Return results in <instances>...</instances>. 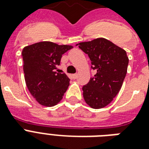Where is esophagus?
I'll return each instance as SVG.
<instances>
[{
  "mask_svg": "<svg viewBox=\"0 0 149 149\" xmlns=\"http://www.w3.org/2000/svg\"><path fill=\"white\" fill-rule=\"evenodd\" d=\"M72 79H77V74H73V75H72Z\"/></svg>",
  "mask_w": 149,
  "mask_h": 149,
  "instance_id": "34e87169",
  "label": "esophagus"
}]
</instances>
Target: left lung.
Wrapping results in <instances>:
<instances>
[{"label":"left lung","mask_w":149,"mask_h":149,"mask_svg":"<svg viewBox=\"0 0 149 149\" xmlns=\"http://www.w3.org/2000/svg\"><path fill=\"white\" fill-rule=\"evenodd\" d=\"M91 60L96 74L83 86L84 100L93 109L103 108L115 97L127 73L128 57L125 50L106 38L77 44Z\"/></svg>","instance_id":"8db88e82"}]
</instances>
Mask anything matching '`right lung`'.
Instances as JSON below:
<instances>
[{"mask_svg": "<svg viewBox=\"0 0 149 149\" xmlns=\"http://www.w3.org/2000/svg\"><path fill=\"white\" fill-rule=\"evenodd\" d=\"M72 45L40 42L28 45L22 50L23 70L26 86L38 104L53 107L63 99L70 86L65 73L56 72L62 56Z\"/></svg>", "mask_w": 149, "mask_h": 149, "instance_id": "1", "label": "right lung"}]
</instances>
